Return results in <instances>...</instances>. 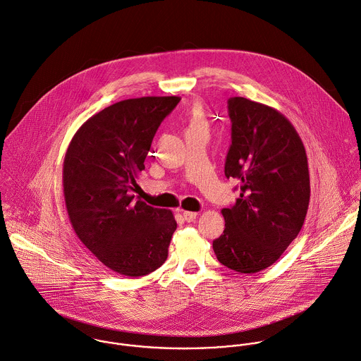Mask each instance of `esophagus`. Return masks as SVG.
Listing matches in <instances>:
<instances>
[{"instance_id": "1", "label": "esophagus", "mask_w": 361, "mask_h": 361, "mask_svg": "<svg viewBox=\"0 0 361 361\" xmlns=\"http://www.w3.org/2000/svg\"><path fill=\"white\" fill-rule=\"evenodd\" d=\"M198 216L197 212H188V211H183V217L185 221H194Z\"/></svg>"}]
</instances>
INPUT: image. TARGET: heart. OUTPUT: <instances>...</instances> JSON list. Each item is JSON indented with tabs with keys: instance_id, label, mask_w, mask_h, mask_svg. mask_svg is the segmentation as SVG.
<instances>
[{
	"instance_id": "obj_1",
	"label": "heart",
	"mask_w": 361,
	"mask_h": 361,
	"mask_svg": "<svg viewBox=\"0 0 361 361\" xmlns=\"http://www.w3.org/2000/svg\"><path fill=\"white\" fill-rule=\"evenodd\" d=\"M191 127H204L202 124V114L200 110H195L192 114H191V118H190V128Z\"/></svg>"
}]
</instances>
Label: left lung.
<instances>
[{
    "label": "left lung",
    "mask_w": 361,
    "mask_h": 361,
    "mask_svg": "<svg viewBox=\"0 0 361 361\" xmlns=\"http://www.w3.org/2000/svg\"><path fill=\"white\" fill-rule=\"evenodd\" d=\"M231 145L224 174L240 183V198L221 209L224 231L214 241L219 262L257 274L286 251L310 204L308 161L301 138L278 110L245 97L227 100Z\"/></svg>",
    "instance_id": "obj_1"
}]
</instances>
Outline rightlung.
Returning <instances> with one entry per match:
<instances>
[{"mask_svg": "<svg viewBox=\"0 0 361 361\" xmlns=\"http://www.w3.org/2000/svg\"><path fill=\"white\" fill-rule=\"evenodd\" d=\"M180 100L146 96L114 103L82 124L64 157V198L76 235L124 276L161 267L177 228L171 211L135 201L131 191L159 126Z\"/></svg>", "mask_w": 361, "mask_h": 361, "instance_id": "right-lung-1", "label": "right lung"}]
</instances>
